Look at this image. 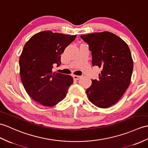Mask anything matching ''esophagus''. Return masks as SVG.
Segmentation results:
<instances>
[{
    "label": "esophagus",
    "instance_id": "esophagus-1",
    "mask_svg": "<svg viewBox=\"0 0 148 148\" xmlns=\"http://www.w3.org/2000/svg\"><path fill=\"white\" fill-rule=\"evenodd\" d=\"M80 77L81 76H79V75H73V79L75 81H77Z\"/></svg>",
    "mask_w": 148,
    "mask_h": 148
}]
</instances>
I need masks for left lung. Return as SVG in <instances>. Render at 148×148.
Returning a JSON list of instances; mask_svg holds the SVG:
<instances>
[{"label": "left lung", "mask_w": 148, "mask_h": 148, "mask_svg": "<svg viewBox=\"0 0 148 148\" xmlns=\"http://www.w3.org/2000/svg\"><path fill=\"white\" fill-rule=\"evenodd\" d=\"M90 47L92 64L102 70L98 79H91L86 93L89 100L99 108L115 104L128 88L133 71V60L124 41L108 32L81 36Z\"/></svg>", "instance_id": "obj_1"}]
</instances>
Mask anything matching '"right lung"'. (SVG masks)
I'll return each instance as SVG.
<instances>
[{
    "mask_svg": "<svg viewBox=\"0 0 148 148\" xmlns=\"http://www.w3.org/2000/svg\"><path fill=\"white\" fill-rule=\"evenodd\" d=\"M75 37L43 31L24 46L19 58L21 79L29 97L43 106L56 105L66 98L73 83L70 75L53 73L52 68L60 66V55Z\"/></svg>",
    "mask_w": 148,
    "mask_h": 148,
    "instance_id": "add662e5",
    "label": "right lung"
}]
</instances>
